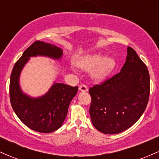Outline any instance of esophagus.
<instances>
[{
    "instance_id": "1",
    "label": "esophagus",
    "mask_w": 159,
    "mask_h": 159,
    "mask_svg": "<svg viewBox=\"0 0 159 159\" xmlns=\"http://www.w3.org/2000/svg\"><path fill=\"white\" fill-rule=\"evenodd\" d=\"M79 90L82 92H86V91H88V87L83 84H81V86L79 87Z\"/></svg>"
}]
</instances>
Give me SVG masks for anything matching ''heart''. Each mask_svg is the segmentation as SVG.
Listing matches in <instances>:
<instances>
[{
	"label": "heart",
	"instance_id": "heart-1",
	"mask_svg": "<svg viewBox=\"0 0 159 159\" xmlns=\"http://www.w3.org/2000/svg\"><path fill=\"white\" fill-rule=\"evenodd\" d=\"M78 66L85 71L94 69L93 78L97 80H102L114 71L116 61L112 57H104L102 54L96 53L82 59Z\"/></svg>",
	"mask_w": 159,
	"mask_h": 159
}]
</instances>
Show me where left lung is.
I'll return each mask as SVG.
<instances>
[{
  "label": "left lung",
  "mask_w": 159,
  "mask_h": 159,
  "mask_svg": "<svg viewBox=\"0 0 159 159\" xmlns=\"http://www.w3.org/2000/svg\"><path fill=\"white\" fill-rule=\"evenodd\" d=\"M149 73L137 52L128 47L120 72L89 89L92 123L106 134L121 133L139 120L148 104Z\"/></svg>",
  "instance_id": "left-lung-1"
}]
</instances>
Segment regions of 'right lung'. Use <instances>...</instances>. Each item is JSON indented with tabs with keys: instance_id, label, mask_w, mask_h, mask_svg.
<instances>
[{
	"instance_id": "1",
	"label": "right lung",
	"mask_w": 159,
	"mask_h": 159,
	"mask_svg": "<svg viewBox=\"0 0 159 159\" xmlns=\"http://www.w3.org/2000/svg\"><path fill=\"white\" fill-rule=\"evenodd\" d=\"M47 56L60 59L62 50L55 45L34 41L15 63L10 75V99L13 111L28 128L40 133H51L62 126L78 87L55 83L43 97L33 99L24 94L19 84L22 68L30 57Z\"/></svg>"
}]
</instances>
